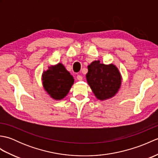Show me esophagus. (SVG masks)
Instances as JSON below:
<instances>
[{"label":"esophagus","instance_id":"34e87169","mask_svg":"<svg viewBox=\"0 0 158 158\" xmlns=\"http://www.w3.org/2000/svg\"><path fill=\"white\" fill-rule=\"evenodd\" d=\"M77 80H79V81H81V80L83 79V77L81 75H78L77 76Z\"/></svg>","mask_w":158,"mask_h":158}]
</instances>
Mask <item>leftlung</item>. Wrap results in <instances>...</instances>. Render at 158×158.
Here are the masks:
<instances>
[{
    "mask_svg": "<svg viewBox=\"0 0 158 158\" xmlns=\"http://www.w3.org/2000/svg\"><path fill=\"white\" fill-rule=\"evenodd\" d=\"M87 81L96 98L105 100L113 96L120 88L122 78L113 64L105 65L99 60L88 66Z\"/></svg>",
    "mask_w": 158,
    "mask_h": 158,
    "instance_id": "obj_1",
    "label": "left lung"
}]
</instances>
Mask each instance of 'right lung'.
Listing matches in <instances>:
<instances>
[{"instance_id":"1","label":"right lung","mask_w":158,"mask_h":158,"mask_svg":"<svg viewBox=\"0 0 158 158\" xmlns=\"http://www.w3.org/2000/svg\"><path fill=\"white\" fill-rule=\"evenodd\" d=\"M42 80L47 92L56 100L64 98L74 83L73 76L61 63L49 66L43 73Z\"/></svg>"}]
</instances>
